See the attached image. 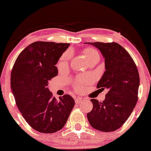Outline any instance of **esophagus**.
I'll list each match as a JSON object with an SVG mask.
<instances>
[{
  "mask_svg": "<svg viewBox=\"0 0 151 151\" xmlns=\"http://www.w3.org/2000/svg\"><path fill=\"white\" fill-rule=\"evenodd\" d=\"M81 100H82V98H80V97H77V98H74V100H75L76 103H79L81 101Z\"/></svg>",
  "mask_w": 151,
  "mask_h": 151,
  "instance_id": "34e87169",
  "label": "esophagus"
}]
</instances>
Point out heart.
<instances>
[{"mask_svg": "<svg viewBox=\"0 0 151 151\" xmlns=\"http://www.w3.org/2000/svg\"><path fill=\"white\" fill-rule=\"evenodd\" d=\"M86 59L87 62L89 63L91 61H93V60H97L98 61L99 59H100V56H99V53L98 51H97L95 49H92V48H87L84 51ZM70 57H71V54L69 51H67V52L64 53L62 55V56L60 57V59H59V61L58 63V68H63V67H65L68 65V63H69V60L70 59ZM90 79L86 77H81L79 79V84L77 88H79L80 86L82 85H85L86 83H89Z\"/></svg>", "mask_w": 151, "mask_h": 151, "instance_id": "1", "label": "heart"}]
</instances>
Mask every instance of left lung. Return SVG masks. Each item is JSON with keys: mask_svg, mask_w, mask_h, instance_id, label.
<instances>
[{"mask_svg": "<svg viewBox=\"0 0 151 151\" xmlns=\"http://www.w3.org/2000/svg\"><path fill=\"white\" fill-rule=\"evenodd\" d=\"M98 49L104 58L106 71L97 88H107L103 102L91 99L93 109L88 121L98 130L113 132L125 123L138 100L139 75L129 53L116 42H86Z\"/></svg>", "mask_w": 151, "mask_h": 151, "instance_id": "left-lung-1", "label": "left lung"}]
</instances>
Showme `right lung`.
<instances>
[{
	"instance_id": "obj_1",
	"label": "right lung",
	"mask_w": 151,
	"mask_h": 151,
	"mask_svg": "<svg viewBox=\"0 0 151 151\" xmlns=\"http://www.w3.org/2000/svg\"><path fill=\"white\" fill-rule=\"evenodd\" d=\"M70 45L35 42L20 53L13 66L10 86L17 106L28 125L40 132L61 129L75 104L70 95L57 100L47 87L58 74L55 65Z\"/></svg>"
}]
</instances>
